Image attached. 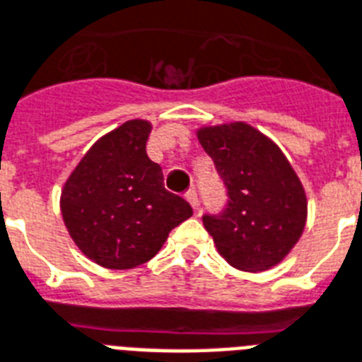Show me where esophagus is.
Instances as JSON below:
<instances>
[{
    "label": "esophagus",
    "instance_id": "34e87169",
    "mask_svg": "<svg viewBox=\"0 0 362 362\" xmlns=\"http://www.w3.org/2000/svg\"><path fill=\"white\" fill-rule=\"evenodd\" d=\"M186 199H187V202H189L191 206H193V210H197V208H199V197H197V191L195 189L187 191Z\"/></svg>",
    "mask_w": 362,
    "mask_h": 362
}]
</instances>
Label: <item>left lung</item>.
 <instances>
[{
	"label": "left lung",
	"mask_w": 362,
	"mask_h": 362,
	"mask_svg": "<svg viewBox=\"0 0 362 362\" xmlns=\"http://www.w3.org/2000/svg\"><path fill=\"white\" fill-rule=\"evenodd\" d=\"M197 139L216 163L228 204L202 223L217 251L242 272H266L290 255L305 230V187L283 151L255 126H201Z\"/></svg>",
	"instance_id": "1"
}]
</instances>
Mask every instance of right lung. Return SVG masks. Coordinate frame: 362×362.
<instances>
[{
    "label": "right lung",
    "mask_w": 362,
    "mask_h": 362,
    "mask_svg": "<svg viewBox=\"0 0 362 362\" xmlns=\"http://www.w3.org/2000/svg\"><path fill=\"white\" fill-rule=\"evenodd\" d=\"M145 119L102 135L61 189V216L85 257L107 269H132L158 255L169 232L193 216L189 202L163 187L146 156Z\"/></svg>",
    "instance_id": "right-lung-1"
}]
</instances>
